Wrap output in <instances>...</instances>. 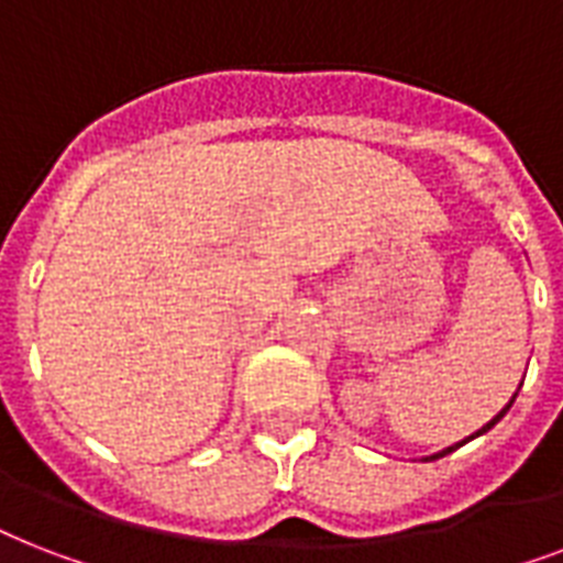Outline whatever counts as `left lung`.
I'll return each instance as SVG.
<instances>
[{
    "label": "left lung",
    "mask_w": 563,
    "mask_h": 563,
    "mask_svg": "<svg viewBox=\"0 0 563 563\" xmlns=\"http://www.w3.org/2000/svg\"><path fill=\"white\" fill-rule=\"evenodd\" d=\"M515 397H517V394H515ZM515 397H511V400H508V406H506V409L499 411V415H494V418H490V420H488V423H485V427H482V429H479V432H473V435H471V438H479V435H482V432H488V429H490V427H494V423H499V420L506 418V411H508V409H511V402H515ZM471 438H464V441H459V444H453V446H446V450H441V453H435V455H427V459H423V462H435V459H441V455H446V453H453L455 446H462V444H467V441H471Z\"/></svg>",
    "instance_id": "left-lung-1"
}]
</instances>
